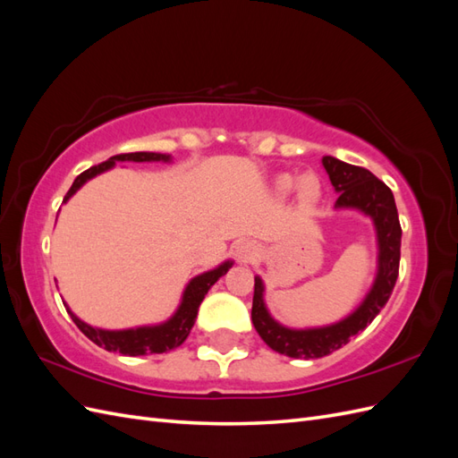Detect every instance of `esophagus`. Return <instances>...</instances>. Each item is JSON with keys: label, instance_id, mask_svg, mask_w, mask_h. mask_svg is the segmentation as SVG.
<instances>
[{"label": "esophagus", "instance_id": "34e87169", "mask_svg": "<svg viewBox=\"0 0 458 458\" xmlns=\"http://www.w3.org/2000/svg\"><path fill=\"white\" fill-rule=\"evenodd\" d=\"M234 254H237L239 263H244L246 266V263H250L258 258V246L252 241H242L234 248Z\"/></svg>", "mask_w": 458, "mask_h": 458}]
</instances>
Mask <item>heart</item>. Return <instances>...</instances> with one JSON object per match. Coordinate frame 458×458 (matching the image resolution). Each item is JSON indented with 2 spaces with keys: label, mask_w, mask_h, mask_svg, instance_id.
I'll list each match as a JSON object with an SVG mask.
<instances>
[{
  "label": "heart",
  "mask_w": 458,
  "mask_h": 458,
  "mask_svg": "<svg viewBox=\"0 0 458 458\" xmlns=\"http://www.w3.org/2000/svg\"><path fill=\"white\" fill-rule=\"evenodd\" d=\"M273 187L279 195H288L290 191L296 189L300 204L306 208L315 206L318 199H321V182H318V177L311 172H306L298 177L290 174H281L275 177Z\"/></svg>",
  "instance_id": "1"
}]
</instances>
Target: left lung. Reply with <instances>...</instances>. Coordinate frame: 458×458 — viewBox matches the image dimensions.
Returning <instances> with one entry per match:
<instances>
[{"label": "left lung", "instance_id": "obj_1", "mask_svg": "<svg viewBox=\"0 0 458 458\" xmlns=\"http://www.w3.org/2000/svg\"><path fill=\"white\" fill-rule=\"evenodd\" d=\"M321 162L332 187L338 192L335 210H357L372 219L378 246L377 276L363 301L348 317L332 325L311 328H290L276 321L263 300L266 284L259 276H254L252 323L258 335L271 350L294 359L325 357L340 350L357 332L365 330L392 296L399 275L401 225L390 187L369 170L335 157H323Z\"/></svg>", "mask_w": 458, "mask_h": 458}]
</instances>
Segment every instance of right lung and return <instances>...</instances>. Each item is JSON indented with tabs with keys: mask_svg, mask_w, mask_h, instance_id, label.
<instances>
[{
	"mask_svg": "<svg viewBox=\"0 0 458 458\" xmlns=\"http://www.w3.org/2000/svg\"><path fill=\"white\" fill-rule=\"evenodd\" d=\"M116 162H172V157L160 155V152H128V155L110 157L106 162L91 165L89 170L81 172L74 179V183L71 191L66 192L63 202H68V199L76 195V191H80V187L88 183L95 175L113 170ZM231 267H233V261L227 259L224 263H219L217 267L204 271L197 275L195 279H191L183 290L182 301H179L175 313L168 318V321L158 323V325H145V327L123 328V330L97 328L81 321V318L76 317L64 301L63 303L68 315L72 317L76 327L84 332L93 344L99 345V348H105L106 352H118L122 355H131V357L147 355V353H164L174 348H179V345L187 340L192 325L197 321L199 308L204 296L208 294V290H210L219 281V276H224Z\"/></svg>",
	"mask_w": 458,
	"mask_h": 458,
	"instance_id": "right-lung-1",
	"label": "right lung"
}]
</instances>
